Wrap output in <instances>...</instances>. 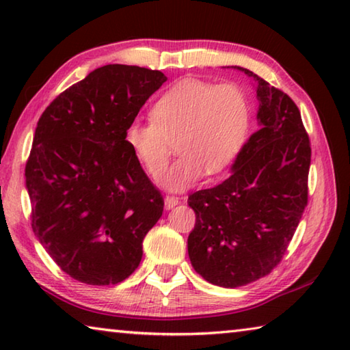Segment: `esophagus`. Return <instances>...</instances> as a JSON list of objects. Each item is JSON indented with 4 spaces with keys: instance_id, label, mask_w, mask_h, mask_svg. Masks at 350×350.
Listing matches in <instances>:
<instances>
[{
    "instance_id": "34e87169",
    "label": "esophagus",
    "mask_w": 350,
    "mask_h": 350,
    "mask_svg": "<svg viewBox=\"0 0 350 350\" xmlns=\"http://www.w3.org/2000/svg\"><path fill=\"white\" fill-rule=\"evenodd\" d=\"M179 202H180V200L177 196H167V198H165V208H167V210L173 208V206H176Z\"/></svg>"
}]
</instances>
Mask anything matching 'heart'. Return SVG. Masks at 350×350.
<instances>
[{
  "label": "heart",
  "mask_w": 350,
  "mask_h": 350,
  "mask_svg": "<svg viewBox=\"0 0 350 350\" xmlns=\"http://www.w3.org/2000/svg\"><path fill=\"white\" fill-rule=\"evenodd\" d=\"M150 118L126 128L125 144L145 173L159 179L170 162V142H174L180 156L162 183L185 189L204 174H221L236 161L245 145L252 111L239 86L183 79L154 102Z\"/></svg>",
  "instance_id": "1"
}]
</instances>
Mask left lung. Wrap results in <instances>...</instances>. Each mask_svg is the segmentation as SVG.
<instances>
[{
	"instance_id": "left-lung-1",
	"label": "left lung",
	"mask_w": 350,
	"mask_h": 350,
	"mask_svg": "<svg viewBox=\"0 0 350 350\" xmlns=\"http://www.w3.org/2000/svg\"><path fill=\"white\" fill-rule=\"evenodd\" d=\"M260 129L222 183L188 196L196 224L188 236L194 270L234 288L269 275L287 252L309 200L310 139L298 106L252 70Z\"/></svg>"
}]
</instances>
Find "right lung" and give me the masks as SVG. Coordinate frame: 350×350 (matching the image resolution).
Wrapping results in <instances>:
<instances>
[{
	"label": "right lung",
	"mask_w": 350,
	"mask_h": 350,
	"mask_svg": "<svg viewBox=\"0 0 350 350\" xmlns=\"http://www.w3.org/2000/svg\"><path fill=\"white\" fill-rule=\"evenodd\" d=\"M165 81L161 70L106 64L63 91L37 123L25 170L32 230L77 281L126 280L162 216V194L123 135Z\"/></svg>",
	"instance_id": "1"
}]
</instances>
